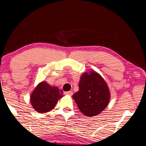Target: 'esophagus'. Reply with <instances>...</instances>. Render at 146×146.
Returning <instances> with one entry per match:
<instances>
[{
	"label": "esophagus",
	"instance_id": "34e87169",
	"mask_svg": "<svg viewBox=\"0 0 146 146\" xmlns=\"http://www.w3.org/2000/svg\"><path fill=\"white\" fill-rule=\"evenodd\" d=\"M64 94H66V95H73V92L72 91H67V92H65L64 93Z\"/></svg>",
	"mask_w": 146,
	"mask_h": 146
}]
</instances>
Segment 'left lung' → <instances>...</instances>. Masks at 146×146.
<instances>
[{
  "label": "left lung",
  "instance_id": "left-lung-1",
  "mask_svg": "<svg viewBox=\"0 0 146 146\" xmlns=\"http://www.w3.org/2000/svg\"><path fill=\"white\" fill-rule=\"evenodd\" d=\"M79 109L84 115L93 117L108 106L110 92L106 82L95 71L84 73L79 82V90L73 95Z\"/></svg>",
  "mask_w": 146,
  "mask_h": 146
}]
</instances>
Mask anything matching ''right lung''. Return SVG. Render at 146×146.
<instances>
[{"label":"right lung","instance_id":"1","mask_svg":"<svg viewBox=\"0 0 146 146\" xmlns=\"http://www.w3.org/2000/svg\"><path fill=\"white\" fill-rule=\"evenodd\" d=\"M58 88L51 86L45 82L40 83L31 95V105L37 112L44 113L53 109L58 100L63 96Z\"/></svg>","mask_w":146,"mask_h":146}]
</instances>
